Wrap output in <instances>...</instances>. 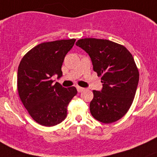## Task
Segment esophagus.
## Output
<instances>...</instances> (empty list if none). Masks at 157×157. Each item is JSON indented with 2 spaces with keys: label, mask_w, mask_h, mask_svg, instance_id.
I'll return each mask as SVG.
<instances>
[{
  "label": "esophagus",
  "mask_w": 157,
  "mask_h": 157,
  "mask_svg": "<svg viewBox=\"0 0 157 157\" xmlns=\"http://www.w3.org/2000/svg\"><path fill=\"white\" fill-rule=\"evenodd\" d=\"M77 91L79 92V93H81V92H83V90H84V88L80 87V86H77Z\"/></svg>",
  "instance_id": "obj_1"
}]
</instances>
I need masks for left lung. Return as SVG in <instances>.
Segmentation results:
<instances>
[{
    "label": "left lung",
    "instance_id": "8db88e82",
    "mask_svg": "<svg viewBox=\"0 0 157 157\" xmlns=\"http://www.w3.org/2000/svg\"><path fill=\"white\" fill-rule=\"evenodd\" d=\"M76 45L90 57L93 71L102 76V88L93 90L90 110L100 122H115L131 107L139 82L134 58L123 45L107 39H79Z\"/></svg>",
    "mask_w": 157,
    "mask_h": 157
}]
</instances>
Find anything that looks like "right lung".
<instances>
[{
  "mask_svg": "<svg viewBox=\"0 0 157 157\" xmlns=\"http://www.w3.org/2000/svg\"><path fill=\"white\" fill-rule=\"evenodd\" d=\"M76 39L41 43L22 58L17 71L19 96L30 116L43 126L56 125L65 119L67 109L77 93L74 86L65 88L53 77H62L61 66Z\"/></svg>",
  "mask_w": 157,
  "mask_h": 157,
  "instance_id": "add662e5",
  "label": "right lung"
}]
</instances>
